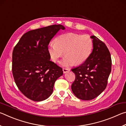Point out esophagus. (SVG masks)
<instances>
[{"label": "esophagus", "mask_w": 126, "mask_h": 126, "mask_svg": "<svg viewBox=\"0 0 126 126\" xmlns=\"http://www.w3.org/2000/svg\"><path fill=\"white\" fill-rule=\"evenodd\" d=\"M70 71L69 69H68V68H63V71L64 73H67V72H68Z\"/></svg>", "instance_id": "obj_1"}]
</instances>
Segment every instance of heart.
<instances>
[{
  "label": "heart",
  "instance_id": "heart-1",
  "mask_svg": "<svg viewBox=\"0 0 126 126\" xmlns=\"http://www.w3.org/2000/svg\"><path fill=\"white\" fill-rule=\"evenodd\" d=\"M93 43L88 35L67 33L59 35L55 42L48 45V52L51 59L57 62L65 54L59 64L64 67L79 65L89 58L93 49Z\"/></svg>",
  "mask_w": 126,
  "mask_h": 126
}]
</instances>
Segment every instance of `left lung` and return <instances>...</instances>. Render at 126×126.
<instances>
[{
    "instance_id": "1",
    "label": "left lung",
    "mask_w": 126,
    "mask_h": 126,
    "mask_svg": "<svg viewBox=\"0 0 126 126\" xmlns=\"http://www.w3.org/2000/svg\"><path fill=\"white\" fill-rule=\"evenodd\" d=\"M91 38L93 49L89 58L71 69L76 76L72 91L78 98L86 101L95 98L106 89L112 65L110 52L106 44L94 35Z\"/></svg>"
}]
</instances>
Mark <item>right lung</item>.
<instances>
[{"mask_svg":"<svg viewBox=\"0 0 126 126\" xmlns=\"http://www.w3.org/2000/svg\"><path fill=\"white\" fill-rule=\"evenodd\" d=\"M62 25H52L28 32L14 47L12 72L19 89L28 98L42 101L52 94L62 68L50 61L48 46Z\"/></svg>","mask_w":126,"mask_h":126,"instance_id":"add662e5","label":"right lung"}]
</instances>
